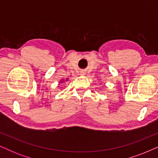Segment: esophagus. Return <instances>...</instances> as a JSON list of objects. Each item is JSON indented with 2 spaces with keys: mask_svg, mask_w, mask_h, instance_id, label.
<instances>
[{
  "mask_svg": "<svg viewBox=\"0 0 158 158\" xmlns=\"http://www.w3.org/2000/svg\"><path fill=\"white\" fill-rule=\"evenodd\" d=\"M81 74H83V73H81Z\"/></svg>",
  "mask_w": 158,
  "mask_h": 158,
  "instance_id": "1",
  "label": "esophagus"
}]
</instances>
